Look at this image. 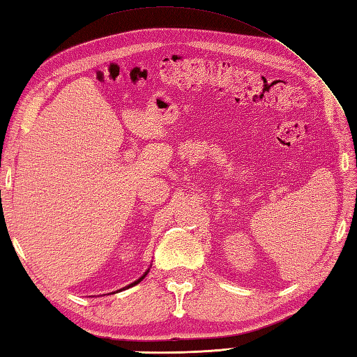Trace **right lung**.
<instances>
[{"label": "right lung", "mask_w": 357, "mask_h": 357, "mask_svg": "<svg viewBox=\"0 0 357 357\" xmlns=\"http://www.w3.org/2000/svg\"><path fill=\"white\" fill-rule=\"evenodd\" d=\"M149 272H150V268H149V269H146V271H145V272H144V274H142V275H141V277H139V278H137V280H136V282H132V283H130V284H128V286H125V288H122V289H119V291H123V289H128V288H131V286H135V284H137V283H141V282H142V280H144V278H145V275H146V274H149Z\"/></svg>", "instance_id": "obj_1"}]
</instances>
